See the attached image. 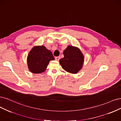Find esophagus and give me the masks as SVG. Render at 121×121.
Wrapping results in <instances>:
<instances>
[{
    "label": "esophagus",
    "instance_id": "obj_1",
    "mask_svg": "<svg viewBox=\"0 0 121 121\" xmlns=\"http://www.w3.org/2000/svg\"><path fill=\"white\" fill-rule=\"evenodd\" d=\"M55 60L56 61H59L60 60V57L58 56V57H55Z\"/></svg>",
    "mask_w": 121,
    "mask_h": 121
}]
</instances>
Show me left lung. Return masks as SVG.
Returning a JSON list of instances; mask_svg holds the SVG:
<instances>
[{
	"label": "left lung",
	"mask_w": 121,
	"mask_h": 121,
	"mask_svg": "<svg viewBox=\"0 0 121 121\" xmlns=\"http://www.w3.org/2000/svg\"><path fill=\"white\" fill-rule=\"evenodd\" d=\"M64 57L59 60L62 68L69 73H77L82 67L84 56L79 48L68 46L63 52Z\"/></svg>",
	"instance_id": "left-lung-1"
}]
</instances>
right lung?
Segmentation results:
<instances>
[{
    "label": "right lung",
    "mask_w": 121,
    "mask_h": 121,
    "mask_svg": "<svg viewBox=\"0 0 121 121\" xmlns=\"http://www.w3.org/2000/svg\"><path fill=\"white\" fill-rule=\"evenodd\" d=\"M52 53L44 46H35L27 57L29 70L33 73H41L45 71L50 60H54Z\"/></svg>",
    "instance_id": "right-lung-1"
}]
</instances>
